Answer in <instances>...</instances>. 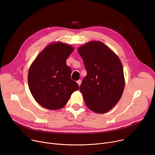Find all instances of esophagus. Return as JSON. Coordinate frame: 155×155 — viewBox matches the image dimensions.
I'll use <instances>...</instances> for the list:
<instances>
[{
	"label": "esophagus",
	"mask_w": 155,
	"mask_h": 155,
	"mask_svg": "<svg viewBox=\"0 0 155 155\" xmlns=\"http://www.w3.org/2000/svg\"><path fill=\"white\" fill-rule=\"evenodd\" d=\"M77 82L78 85L80 86V85H81V83H82V81H81L80 80H78V81H77Z\"/></svg>",
	"instance_id": "esophagus-1"
}]
</instances>
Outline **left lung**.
Here are the masks:
<instances>
[{
    "instance_id": "obj_1",
    "label": "left lung",
    "mask_w": 155,
    "mask_h": 155,
    "mask_svg": "<svg viewBox=\"0 0 155 155\" xmlns=\"http://www.w3.org/2000/svg\"><path fill=\"white\" fill-rule=\"evenodd\" d=\"M78 51L87 72L80 87L86 105L97 114L109 111L120 100L125 86L119 58L99 41L80 46Z\"/></svg>"
}]
</instances>
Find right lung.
Returning <instances> with one entry per match:
<instances>
[{
  "instance_id": "obj_1",
  "label": "right lung",
  "mask_w": 155,
  "mask_h": 155,
  "mask_svg": "<svg viewBox=\"0 0 155 155\" xmlns=\"http://www.w3.org/2000/svg\"><path fill=\"white\" fill-rule=\"evenodd\" d=\"M74 50L72 46L60 41L46 46L32 61L28 71L30 92L44 108L58 110L67 104L77 83L70 78L71 68L66 60Z\"/></svg>"
}]
</instances>
